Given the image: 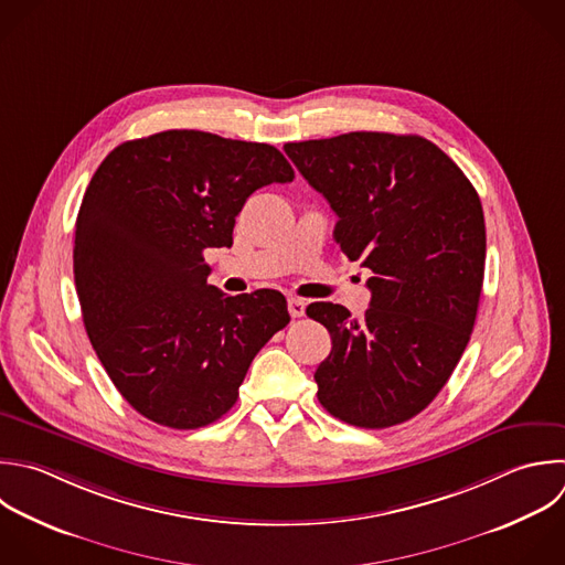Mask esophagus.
Listing matches in <instances>:
<instances>
[{"instance_id":"34e87169","label":"esophagus","mask_w":565,"mask_h":565,"mask_svg":"<svg viewBox=\"0 0 565 565\" xmlns=\"http://www.w3.org/2000/svg\"><path fill=\"white\" fill-rule=\"evenodd\" d=\"M287 309H289L291 318H302L305 316V300L302 298H289Z\"/></svg>"}]
</instances>
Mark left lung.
Instances as JSON below:
<instances>
[{"label":"left lung","mask_w":565,"mask_h":565,"mask_svg":"<svg viewBox=\"0 0 565 565\" xmlns=\"http://www.w3.org/2000/svg\"><path fill=\"white\" fill-rule=\"evenodd\" d=\"M285 152L338 214L344 256L373 271L360 322L342 305L307 307L331 333L318 399L353 426L402 424L435 399L470 340L486 263L481 201L417 135L349 132Z\"/></svg>","instance_id":"8db88e82"}]
</instances>
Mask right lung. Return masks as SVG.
<instances>
[{"instance_id": "1", "label": "right lung", "mask_w": 565, "mask_h": 565, "mask_svg": "<svg viewBox=\"0 0 565 565\" xmlns=\"http://www.w3.org/2000/svg\"><path fill=\"white\" fill-rule=\"evenodd\" d=\"M289 181L274 146L199 130L126 141L95 172L77 216L75 287L106 373L143 417L183 430L216 422L287 327L280 291L225 296L207 285L203 252L232 245L258 188Z\"/></svg>"}]
</instances>
